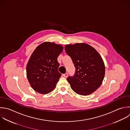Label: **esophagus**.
Instances as JSON below:
<instances>
[{
    "label": "esophagus",
    "mask_w": 130,
    "mask_h": 130,
    "mask_svg": "<svg viewBox=\"0 0 130 130\" xmlns=\"http://www.w3.org/2000/svg\"><path fill=\"white\" fill-rule=\"evenodd\" d=\"M63 76L64 77H68V74L67 73H66L65 74H63Z\"/></svg>",
    "instance_id": "34e87169"
}]
</instances>
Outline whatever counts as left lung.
<instances>
[{
    "label": "left lung",
    "mask_w": 130,
    "mask_h": 130,
    "mask_svg": "<svg viewBox=\"0 0 130 130\" xmlns=\"http://www.w3.org/2000/svg\"><path fill=\"white\" fill-rule=\"evenodd\" d=\"M76 68L73 76L67 80L77 94H90L101 85L105 76V65L98 52L85 43L67 45L64 47Z\"/></svg>",
    "instance_id": "left-lung-1"
}]
</instances>
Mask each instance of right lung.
<instances>
[{"mask_svg":"<svg viewBox=\"0 0 130 130\" xmlns=\"http://www.w3.org/2000/svg\"><path fill=\"white\" fill-rule=\"evenodd\" d=\"M63 47L53 43L45 42L34 51L26 67L28 80L36 91L47 94L55 88L61 74L58 71L57 57Z\"/></svg>","mask_w":130,"mask_h":130,"instance_id":"add662e5","label":"right lung"}]
</instances>
